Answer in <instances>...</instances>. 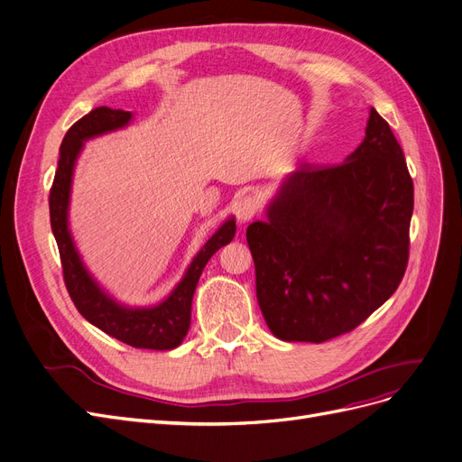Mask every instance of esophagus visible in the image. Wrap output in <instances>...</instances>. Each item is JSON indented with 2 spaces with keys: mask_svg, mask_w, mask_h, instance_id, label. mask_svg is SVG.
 <instances>
[{
  "mask_svg": "<svg viewBox=\"0 0 462 462\" xmlns=\"http://www.w3.org/2000/svg\"><path fill=\"white\" fill-rule=\"evenodd\" d=\"M256 212H258V202L254 197H245L235 206V216L238 221H241V224L250 221L254 216H256Z\"/></svg>",
  "mask_w": 462,
  "mask_h": 462,
  "instance_id": "obj_1",
  "label": "esophagus"
}]
</instances>
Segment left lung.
<instances>
[{"instance_id":"left-lung-1","label":"left lung","mask_w":462,"mask_h":462,"mask_svg":"<svg viewBox=\"0 0 462 462\" xmlns=\"http://www.w3.org/2000/svg\"><path fill=\"white\" fill-rule=\"evenodd\" d=\"M412 204L403 151L371 108L344 162L301 164L246 229L269 330L321 344L359 327L405 275Z\"/></svg>"}]
</instances>
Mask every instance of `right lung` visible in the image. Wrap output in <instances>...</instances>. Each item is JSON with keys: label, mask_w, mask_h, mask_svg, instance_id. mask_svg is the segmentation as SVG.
Wrapping results in <instances>:
<instances>
[{"label": "right lung", "mask_w": 462, "mask_h": 462, "mask_svg": "<svg viewBox=\"0 0 462 462\" xmlns=\"http://www.w3.org/2000/svg\"><path fill=\"white\" fill-rule=\"evenodd\" d=\"M132 113L108 106L93 108L70 125L60 143L59 166L50 190L51 229L60 254L62 277L76 310L86 319L124 344L139 349H173L181 344L190 325V301L204 265L214 254L233 241L236 226L229 217L190 262L185 277L171 294L152 308H125L110 298L88 273L69 231V200L76 158L84 141L128 125Z\"/></svg>", "instance_id": "right-lung-1"}]
</instances>
